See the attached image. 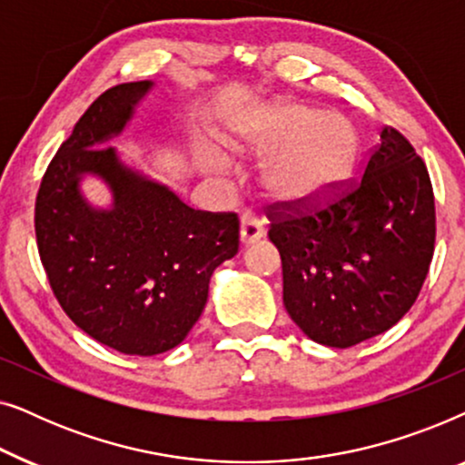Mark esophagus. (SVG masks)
Wrapping results in <instances>:
<instances>
[{"label":"esophagus","instance_id":"esophagus-1","mask_svg":"<svg viewBox=\"0 0 465 465\" xmlns=\"http://www.w3.org/2000/svg\"><path fill=\"white\" fill-rule=\"evenodd\" d=\"M262 237H264L262 222H260L258 218H253V215H250V213H245L243 218H241V243L253 245Z\"/></svg>","mask_w":465,"mask_h":465}]
</instances>
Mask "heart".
<instances>
[{
  "label": "heart",
  "instance_id": "1",
  "mask_svg": "<svg viewBox=\"0 0 465 465\" xmlns=\"http://www.w3.org/2000/svg\"><path fill=\"white\" fill-rule=\"evenodd\" d=\"M228 150L239 156L272 152L262 167L266 190L279 201L311 205L351 175L358 135L341 114L301 104H271L237 118Z\"/></svg>",
  "mask_w": 465,
  "mask_h": 465
}]
</instances>
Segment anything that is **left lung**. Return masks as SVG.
I'll return each instance as SVG.
<instances>
[{
    "mask_svg": "<svg viewBox=\"0 0 465 465\" xmlns=\"http://www.w3.org/2000/svg\"><path fill=\"white\" fill-rule=\"evenodd\" d=\"M296 207V203H294ZM269 205L283 304L311 341L347 349L402 320L417 301L436 241L428 167L402 133L381 131L361 180L309 212Z\"/></svg>",
    "mask_w": 465,
    "mask_h": 465,
    "instance_id": "8db88e82",
    "label": "left lung"
}]
</instances>
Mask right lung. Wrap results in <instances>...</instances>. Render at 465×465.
Wrapping results in <instances>:
<instances>
[{
    "instance_id": "1",
    "label": "right lung",
    "mask_w": 465,
    "mask_h": 465,
    "mask_svg": "<svg viewBox=\"0 0 465 465\" xmlns=\"http://www.w3.org/2000/svg\"><path fill=\"white\" fill-rule=\"evenodd\" d=\"M150 88V80L126 82L99 94L50 161L35 199L37 250L56 301L80 330L126 355L180 345L205 309L213 271L239 252L237 213L188 207L105 145ZM84 174L106 182L110 208L84 199Z\"/></svg>"
}]
</instances>
